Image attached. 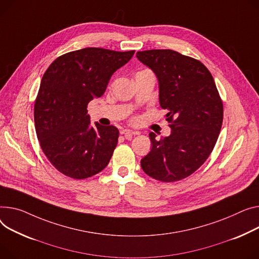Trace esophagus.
Instances as JSON below:
<instances>
[{
    "label": "esophagus",
    "instance_id": "esophagus-1",
    "mask_svg": "<svg viewBox=\"0 0 259 259\" xmlns=\"http://www.w3.org/2000/svg\"><path fill=\"white\" fill-rule=\"evenodd\" d=\"M120 134H123V135H136V134H139V132L137 131H132V130H129V129H123V130H120Z\"/></svg>",
    "mask_w": 259,
    "mask_h": 259
}]
</instances>
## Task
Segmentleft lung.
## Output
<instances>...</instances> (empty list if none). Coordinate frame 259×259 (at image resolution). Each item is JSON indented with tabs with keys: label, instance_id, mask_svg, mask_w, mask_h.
Here are the masks:
<instances>
[{
	"label": "left lung",
	"instance_id": "obj_1",
	"mask_svg": "<svg viewBox=\"0 0 259 259\" xmlns=\"http://www.w3.org/2000/svg\"><path fill=\"white\" fill-rule=\"evenodd\" d=\"M158 78L159 103L166 109L170 135L149 134L150 153L142 159L145 173L161 182L192 175L212 152L223 123V102L214 80L201 61L173 50L136 53Z\"/></svg>",
	"mask_w": 259,
	"mask_h": 259
}]
</instances>
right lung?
I'll use <instances>...</instances> for the list:
<instances>
[{
	"label": "right lung",
	"instance_id": "add662e5",
	"mask_svg": "<svg viewBox=\"0 0 259 259\" xmlns=\"http://www.w3.org/2000/svg\"><path fill=\"white\" fill-rule=\"evenodd\" d=\"M135 51L85 48L56 58L42 76L34 103L40 148L63 175L85 179L104 169L117 145L114 126H92L88 105L104 95L112 74Z\"/></svg>",
	"mask_w": 259,
	"mask_h": 259
}]
</instances>
